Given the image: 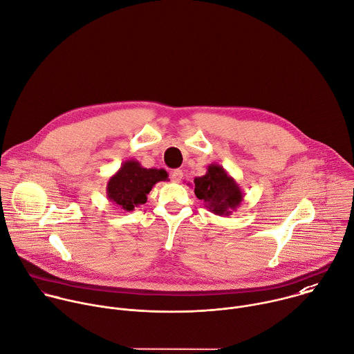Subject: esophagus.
Here are the masks:
<instances>
[{
    "mask_svg": "<svg viewBox=\"0 0 354 354\" xmlns=\"http://www.w3.org/2000/svg\"><path fill=\"white\" fill-rule=\"evenodd\" d=\"M170 178L173 183H180L183 180V170H173Z\"/></svg>",
    "mask_w": 354,
    "mask_h": 354,
    "instance_id": "34e87169",
    "label": "esophagus"
}]
</instances>
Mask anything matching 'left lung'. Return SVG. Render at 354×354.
<instances>
[{"label":"left lung","mask_w":354,"mask_h":354,"mask_svg":"<svg viewBox=\"0 0 354 354\" xmlns=\"http://www.w3.org/2000/svg\"><path fill=\"white\" fill-rule=\"evenodd\" d=\"M194 184L195 195L217 216H230L243 201L238 183L217 163L209 165L206 174L195 177Z\"/></svg>","instance_id":"left-lung-1"}]
</instances>
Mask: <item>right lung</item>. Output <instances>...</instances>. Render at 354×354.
<instances>
[{
  "instance_id": "1",
  "label": "right lung",
  "mask_w": 354,
  "mask_h": 354,
  "mask_svg": "<svg viewBox=\"0 0 354 354\" xmlns=\"http://www.w3.org/2000/svg\"><path fill=\"white\" fill-rule=\"evenodd\" d=\"M167 177L165 169H145L138 160L130 159L109 178L106 196L115 206L131 212L147 202V195L156 183L166 181Z\"/></svg>"
}]
</instances>
